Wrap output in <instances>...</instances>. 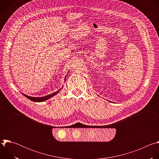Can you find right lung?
<instances>
[{
  "label": "right lung",
  "instance_id": "1",
  "mask_svg": "<svg viewBox=\"0 0 159 159\" xmlns=\"http://www.w3.org/2000/svg\"><path fill=\"white\" fill-rule=\"evenodd\" d=\"M59 91H60V90H58V91L55 92V93H53L51 94L47 95V96H44V97H41V98H33V97L28 96H27V95H26V94H23V93H22V94H23L26 98H27L28 99H29L30 100H31V101H34V102H43V101H46V100L50 99V98L56 95L57 93H58Z\"/></svg>",
  "mask_w": 159,
  "mask_h": 159
}]
</instances>
